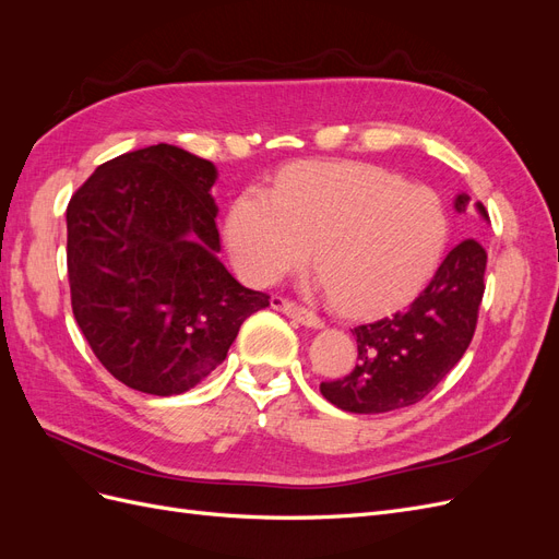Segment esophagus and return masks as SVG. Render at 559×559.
I'll return each instance as SVG.
<instances>
[{
	"mask_svg": "<svg viewBox=\"0 0 559 559\" xmlns=\"http://www.w3.org/2000/svg\"><path fill=\"white\" fill-rule=\"evenodd\" d=\"M273 308L284 312L286 317H292L294 321H298V324L308 326V329H321L324 326V321H321L312 310L302 308V306H296V302L292 300H284V298H273Z\"/></svg>",
	"mask_w": 559,
	"mask_h": 559,
	"instance_id": "esophagus-1",
	"label": "esophagus"
}]
</instances>
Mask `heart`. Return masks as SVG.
Here are the masks:
<instances>
[{"label":"heart","mask_w":559,"mask_h":559,"mask_svg":"<svg viewBox=\"0 0 559 559\" xmlns=\"http://www.w3.org/2000/svg\"><path fill=\"white\" fill-rule=\"evenodd\" d=\"M443 200L427 186L366 163H306L273 193L249 186L233 200L226 245L253 286H270L310 261L337 310L378 314L425 289L448 245Z\"/></svg>","instance_id":"obj_1"}]
</instances>
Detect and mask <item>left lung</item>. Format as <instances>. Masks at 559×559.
<instances>
[{
	"instance_id": "8db88e82",
	"label": "left lung",
	"mask_w": 559,
	"mask_h": 559,
	"mask_svg": "<svg viewBox=\"0 0 559 559\" xmlns=\"http://www.w3.org/2000/svg\"><path fill=\"white\" fill-rule=\"evenodd\" d=\"M468 195L454 198L464 214ZM483 222L489 216L476 202ZM487 251L476 238L462 240L408 308L352 331L359 361L343 380L321 382L326 401L341 411L376 415L419 403L464 357L476 331L485 294Z\"/></svg>"
}]
</instances>
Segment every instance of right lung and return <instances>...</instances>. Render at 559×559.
Wrapping results in <instances>:
<instances>
[{
    "label": "right lung",
    "mask_w": 559,
    "mask_h": 559,
    "mask_svg": "<svg viewBox=\"0 0 559 559\" xmlns=\"http://www.w3.org/2000/svg\"><path fill=\"white\" fill-rule=\"evenodd\" d=\"M214 163L173 144L118 156L67 205V273L81 333L109 373L144 394L189 392L270 306L226 265Z\"/></svg>",
    "instance_id": "1"
}]
</instances>
